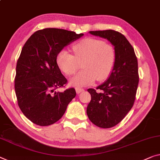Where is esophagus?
Masks as SVG:
<instances>
[{"mask_svg": "<svg viewBox=\"0 0 160 160\" xmlns=\"http://www.w3.org/2000/svg\"><path fill=\"white\" fill-rule=\"evenodd\" d=\"M84 89L81 87H76V92H77V94H80V93H82V92H83Z\"/></svg>", "mask_w": 160, "mask_h": 160, "instance_id": "esophagus-1", "label": "esophagus"}]
</instances>
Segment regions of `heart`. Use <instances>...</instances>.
Here are the masks:
<instances>
[{
	"mask_svg": "<svg viewBox=\"0 0 160 160\" xmlns=\"http://www.w3.org/2000/svg\"><path fill=\"white\" fill-rule=\"evenodd\" d=\"M75 56L62 49L56 57L60 69L67 76H73L83 62L84 68L72 80L74 86L92 84L96 79L104 82L111 75L117 61L116 49L101 39L86 38L72 46Z\"/></svg>",
	"mask_w": 160,
	"mask_h": 160,
	"instance_id": "obj_1",
	"label": "heart"
}]
</instances>
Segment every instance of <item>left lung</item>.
<instances>
[{
    "label": "left lung",
    "mask_w": 160,
    "mask_h": 160,
    "mask_svg": "<svg viewBox=\"0 0 160 160\" xmlns=\"http://www.w3.org/2000/svg\"><path fill=\"white\" fill-rule=\"evenodd\" d=\"M107 38L117 52L116 64L107 81L87 90L92 96L87 114L93 124L111 128L124 119L133 107L139 83L138 62L134 48L126 37L114 30L89 31Z\"/></svg>",
    "instance_id": "8db88e82"
}]
</instances>
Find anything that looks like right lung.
Segmentation results:
<instances>
[{
	"mask_svg": "<svg viewBox=\"0 0 160 160\" xmlns=\"http://www.w3.org/2000/svg\"><path fill=\"white\" fill-rule=\"evenodd\" d=\"M83 35L48 28L32 34L16 64L15 92L18 107L34 124L48 126L58 121L76 97L73 88L58 92L67 83L56 62L63 47Z\"/></svg>",
	"mask_w": 160,
	"mask_h": 160,
	"instance_id": "obj_1",
	"label": "right lung"
}]
</instances>
